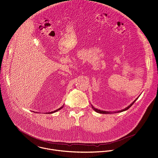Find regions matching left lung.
Returning a JSON list of instances; mask_svg holds the SVG:
<instances>
[{"instance_id": "left-lung-1", "label": "left lung", "mask_w": 158, "mask_h": 158, "mask_svg": "<svg viewBox=\"0 0 158 158\" xmlns=\"http://www.w3.org/2000/svg\"><path fill=\"white\" fill-rule=\"evenodd\" d=\"M138 99V98H136L134 101L129 106H128L127 108H124L123 110H120V111H114V112H113V113H119V112H122V111H125V110H128V108H130V107H131V106L135 103V102L136 101V100ZM92 106V108L96 111V112H97V113H103V114H108V113H112V112H110V111H103V110H98V109H97V108H94L93 107V105H91Z\"/></svg>"}]
</instances>
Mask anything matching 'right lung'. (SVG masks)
I'll use <instances>...</instances> for the list:
<instances>
[{"mask_svg":"<svg viewBox=\"0 0 158 158\" xmlns=\"http://www.w3.org/2000/svg\"><path fill=\"white\" fill-rule=\"evenodd\" d=\"M64 107V106H62V107H60V108H59V109H57V110H55V111H51V112H49V113H54V112H56V111H58L59 110H61L62 108Z\"/></svg>","mask_w":158,"mask_h":158,"instance_id":"obj_1","label":"right lung"}]
</instances>
